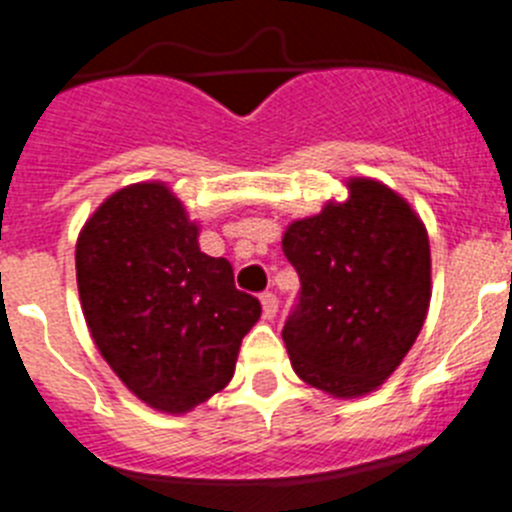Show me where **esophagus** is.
Returning a JSON list of instances; mask_svg holds the SVG:
<instances>
[{
	"mask_svg": "<svg viewBox=\"0 0 512 512\" xmlns=\"http://www.w3.org/2000/svg\"><path fill=\"white\" fill-rule=\"evenodd\" d=\"M261 307H264V318L266 320H274L277 318V310H279V300L271 292L261 295Z\"/></svg>",
	"mask_w": 512,
	"mask_h": 512,
	"instance_id": "1",
	"label": "esophagus"
}]
</instances>
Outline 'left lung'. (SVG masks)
<instances>
[{
	"label": "left lung",
	"instance_id": "1",
	"mask_svg": "<svg viewBox=\"0 0 512 512\" xmlns=\"http://www.w3.org/2000/svg\"><path fill=\"white\" fill-rule=\"evenodd\" d=\"M348 197L289 223L282 251L300 302L282 338L302 382L338 400L390 379L431 305V246L418 212L387 184L354 176Z\"/></svg>",
	"mask_w": 512,
	"mask_h": 512
}]
</instances>
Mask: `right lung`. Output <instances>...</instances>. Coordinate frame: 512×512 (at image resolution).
<instances>
[{"label":"right lung","instance_id":"obj_1","mask_svg":"<svg viewBox=\"0 0 512 512\" xmlns=\"http://www.w3.org/2000/svg\"><path fill=\"white\" fill-rule=\"evenodd\" d=\"M164 182L117 189L76 241V284L102 359L138 400L182 415L233 379L261 305Z\"/></svg>","mask_w":512,"mask_h":512}]
</instances>
